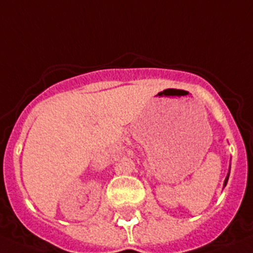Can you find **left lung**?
Listing matches in <instances>:
<instances>
[{"label": "left lung", "instance_id": "obj_1", "mask_svg": "<svg viewBox=\"0 0 253 253\" xmlns=\"http://www.w3.org/2000/svg\"><path fill=\"white\" fill-rule=\"evenodd\" d=\"M228 177H229V174H228ZM228 177H227V178H225V182H224V186H225V184H227V182H228Z\"/></svg>", "mask_w": 253, "mask_h": 253}]
</instances>
